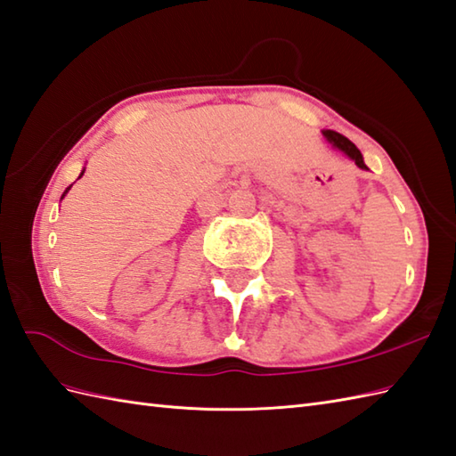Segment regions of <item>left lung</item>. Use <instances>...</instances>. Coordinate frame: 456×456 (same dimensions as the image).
Returning a JSON list of instances; mask_svg holds the SVG:
<instances>
[{"label":"left lung","instance_id":"1","mask_svg":"<svg viewBox=\"0 0 456 456\" xmlns=\"http://www.w3.org/2000/svg\"><path fill=\"white\" fill-rule=\"evenodd\" d=\"M322 134H323V138H326L328 142H330L333 148L339 150V151H343V154H346L349 159L355 161V166H357V167H361V169H369V167L365 166V159H362L359 148H357L355 144H353L351 140H347V138L343 136V134L336 133V130H322Z\"/></svg>","mask_w":456,"mask_h":456}]
</instances>
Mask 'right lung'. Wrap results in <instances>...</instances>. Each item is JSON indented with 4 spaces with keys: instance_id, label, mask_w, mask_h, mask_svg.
Masks as SVG:
<instances>
[{
    "instance_id": "obj_1",
    "label": "right lung",
    "mask_w": 456,
    "mask_h": 456,
    "mask_svg": "<svg viewBox=\"0 0 456 456\" xmlns=\"http://www.w3.org/2000/svg\"><path fill=\"white\" fill-rule=\"evenodd\" d=\"M84 171H86V169H84ZM84 171H82V174H79V177H82V175H84ZM68 191H69V187H68V189H66V191H64V195H62V199H64V197H66V193H68Z\"/></svg>"
}]
</instances>
